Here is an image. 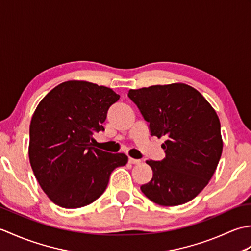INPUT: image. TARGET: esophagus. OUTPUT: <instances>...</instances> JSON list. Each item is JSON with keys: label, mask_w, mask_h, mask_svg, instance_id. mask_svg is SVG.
Wrapping results in <instances>:
<instances>
[{"label": "esophagus", "mask_w": 251, "mask_h": 251, "mask_svg": "<svg viewBox=\"0 0 251 251\" xmlns=\"http://www.w3.org/2000/svg\"><path fill=\"white\" fill-rule=\"evenodd\" d=\"M128 162H129L130 164H139L141 161H140V159H137V158L129 157V158H128Z\"/></svg>", "instance_id": "1"}]
</instances>
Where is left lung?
Instances as JSON below:
<instances>
[{
	"label": "left lung",
	"mask_w": 251,
	"mask_h": 251,
	"mask_svg": "<svg viewBox=\"0 0 251 251\" xmlns=\"http://www.w3.org/2000/svg\"><path fill=\"white\" fill-rule=\"evenodd\" d=\"M128 97L150 123L152 136L165 137L166 157L147 161L153 170L141 185L149 200L178 206L199 195L220 161L223 141L215 109L199 90L183 83L130 89Z\"/></svg>",
	"instance_id": "obj_1"
}]
</instances>
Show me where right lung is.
<instances>
[{
    "label": "right lung",
    "instance_id": "add662e5",
    "mask_svg": "<svg viewBox=\"0 0 251 251\" xmlns=\"http://www.w3.org/2000/svg\"><path fill=\"white\" fill-rule=\"evenodd\" d=\"M120 99L111 88L86 81H68L41 100L30 123L29 159L49 199L63 208H79L101 196L124 153L95 148L94 132L104 130L110 106Z\"/></svg>",
    "mask_w": 251,
    "mask_h": 251
}]
</instances>
